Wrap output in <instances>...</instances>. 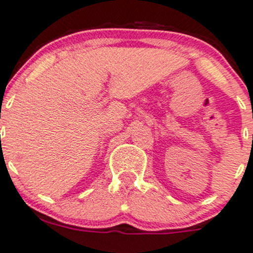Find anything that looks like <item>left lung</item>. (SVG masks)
Here are the masks:
<instances>
[{
  "mask_svg": "<svg viewBox=\"0 0 253 253\" xmlns=\"http://www.w3.org/2000/svg\"><path fill=\"white\" fill-rule=\"evenodd\" d=\"M252 140H253V135H252Z\"/></svg>",
  "mask_w": 253,
  "mask_h": 253,
  "instance_id": "1",
  "label": "left lung"
}]
</instances>
